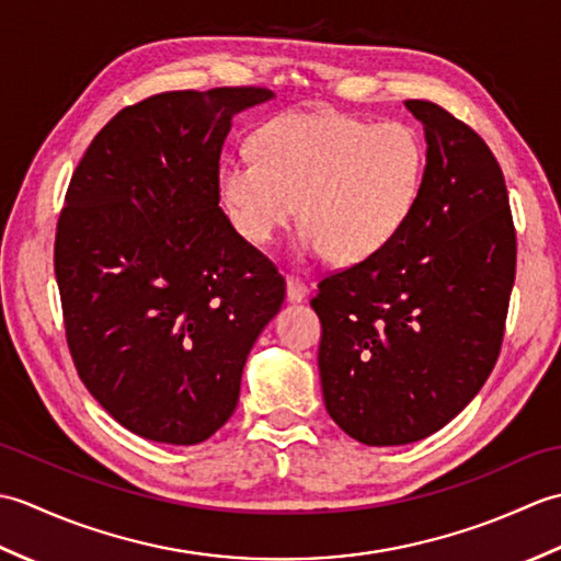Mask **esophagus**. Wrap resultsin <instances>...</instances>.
I'll return each mask as SVG.
<instances>
[{
  "mask_svg": "<svg viewBox=\"0 0 561 561\" xmlns=\"http://www.w3.org/2000/svg\"><path fill=\"white\" fill-rule=\"evenodd\" d=\"M308 296V287L306 284L301 282V279H296V277H289L287 279V299L291 301V304H301L304 299Z\"/></svg>",
  "mask_w": 561,
  "mask_h": 561,
  "instance_id": "1",
  "label": "esophagus"
}]
</instances>
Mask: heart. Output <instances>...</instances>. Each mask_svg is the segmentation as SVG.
Returning a JSON list of instances; mask_svg holds the SVG:
<instances>
[{
    "label": "heart",
    "mask_w": 561,
    "mask_h": 561,
    "mask_svg": "<svg viewBox=\"0 0 561 561\" xmlns=\"http://www.w3.org/2000/svg\"><path fill=\"white\" fill-rule=\"evenodd\" d=\"M255 157L221 161L217 193L236 233L267 245L296 217L299 248L359 265L408 226L426 181V139L410 123L296 111L262 125Z\"/></svg>",
    "instance_id": "heart-1"
}]
</instances>
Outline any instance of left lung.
<instances>
[{"mask_svg":"<svg viewBox=\"0 0 561 561\" xmlns=\"http://www.w3.org/2000/svg\"><path fill=\"white\" fill-rule=\"evenodd\" d=\"M426 181L412 219L371 260L320 279L311 299L332 420L366 446L426 438L462 412L502 352L516 279V229L502 165L432 101Z\"/></svg>","mask_w":561,"mask_h":561,"instance_id":"left-lung-1","label":"left lung"}]
</instances>
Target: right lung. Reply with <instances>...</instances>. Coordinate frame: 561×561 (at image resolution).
<instances>
[{
  "label": "right lung",
  "mask_w": 561,
  "mask_h": 561,
  "mask_svg": "<svg viewBox=\"0 0 561 561\" xmlns=\"http://www.w3.org/2000/svg\"><path fill=\"white\" fill-rule=\"evenodd\" d=\"M262 87L165 91L93 137L65 195L55 277L81 383L129 432L173 446L233 414L287 282L236 233L217 171L231 117Z\"/></svg>",
  "instance_id": "add662e5"
}]
</instances>
